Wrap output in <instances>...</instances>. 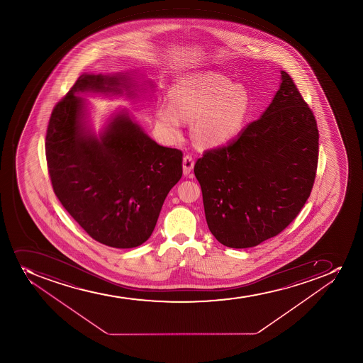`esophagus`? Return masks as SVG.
Listing matches in <instances>:
<instances>
[{
  "label": "esophagus",
  "mask_w": 363,
  "mask_h": 363,
  "mask_svg": "<svg viewBox=\"0 0 363 363\" xmlns=\"http://www.w3.org/2000/svg\"><path fill=\"white\" fill-rule=\"evenodd\" d=\"M182 168H184V176L189 175L193 168H194V160L189 155L184 156V162H182Z\"/></svg>",
  "instance_id": "34e87169"
}]
</instances>
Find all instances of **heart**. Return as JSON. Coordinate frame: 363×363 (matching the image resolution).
<instances>
[{"label": "heart", "instance_id": "b5f03b06", "mask_svg": "<svg viewBox=\"0 0 363 363\" xmlns=\"http://www.w3.org/2000/svg\"><path fill=\"white\" fill-rule=\"evenodd\" d=\"M169 105L156 106L165 133L177 138L184 122L194 121L193 137L201 147H219L240 136L252 113L251 94L216 73H198L172 84Z\"/></svg>", "mask_w": 363, "mask_h": 363}]
</instances>
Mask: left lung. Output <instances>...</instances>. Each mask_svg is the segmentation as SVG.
Listing matches in <instances>:
<instances>
[{
  "mask_svg": "<svg viewBox=\"0 0 363 363\" xmlns=\"http://www.w3.org/2000/svg\"><path fill=\"white\" fill-rule=\"evenodd\" d=\"M280 74L279 89L260 118L195 163L209 230L227 247H255L276 237L313 189L316 119L291 77Z\"/></svg>",
  "mask_w": 363,
  "mask_h": 363,
  "instance_id": "left-lung-1",
  "label": "left lung"
}]
</instances>
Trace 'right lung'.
Listing matches in <instances>:
<instances>
[{"instance_id": "1", "label": "right lung", "mask_w": 363, "mask_h": 363, "mask_svg": "<svg viewBox=\"0 0 363 363\" xmlns=\"http://www.w3.org/2000/svg\"><path fill=\"white\" fill-rule=\"evenodd\" d=\"M136 71L83 73L50 115L46 158L54 193L91 238L133 248L150 238L169 191L182 176V152L147 136L126 108L96 133L85 96L135 99L154 89Z\"/></svg>"}]
</instances>
